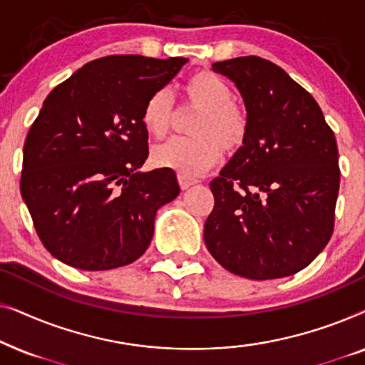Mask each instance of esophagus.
Wrapping results in <instances>:
<instances>
[{"label":"esophagus","instance_id":"1","mask_svg":"<svg viewBox=\"0 0 365 365\" xmlns=\"http://www.w3.org/2000/svg\"><path fill=\"white\" fill-rule=\"evenodd\" d=\"M178 181H179V186H181L182 191H186V189H189L197 182V179L186 176V174H178Z\"/></svg>","mask_w":365,"mask_h":365}]
</instances>
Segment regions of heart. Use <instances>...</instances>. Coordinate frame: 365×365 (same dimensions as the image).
<instances>
[{"label":"heart","mask_w":365,"mask_h":365,"mask_svg":"<svg viewBox=\"0 0 365 365\" xmlns=\"http://www.w3.org/2000/svg\"><path fill=\"white\" fill-rule=\"evenodd\" d=\"M184 98L201 113L191 126L192 138H174L153 151L159 168L196 176L222 159V149L232 153L246 141L247 114L234 101V91L226 79L212 71L192 74L184 84ZM173 96L159 89L148 98L143 109V124L153 138L163 139L171 129Z\"/></svg>","instance_id":"heart-1"}]
</instances>
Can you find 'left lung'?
<instances>
[{"mask_svg":"<svg viewBox=\"0 0 365 365\" xmlns=\"http://www.w3.org/2000/svg\"><path fill=\"white\" fill-rule=\"evenodd\" d=\"M212 69L236 84L249 131L209 184L214 209L204 242L241 277L292 276L332 236L341 181L336 138L316 99L277 64L241 56Z\"/></svg>","mask_w":365,"mask_h":365,"instance_id":"left-lung-1","label":"left lung"}]
</instances>
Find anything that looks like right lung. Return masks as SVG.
<instances>
[{"mask_svg": "<svg viewBox=\"0 0 365 365\" xmlns=\"http://www.w3.org/2000/svg\"><path fill=\"white\" fill-rule=\"evenodd\" d=\"M186 58L94 59L44 99L23 148L21 196L43 246L83 271L141 257L158 209L178 197L173 169L143 173V109Z\"/></svg>", "mask_w": 365, "mask_h": 365, "instance_id": "1", "label": "right lung"}]
</instances>
